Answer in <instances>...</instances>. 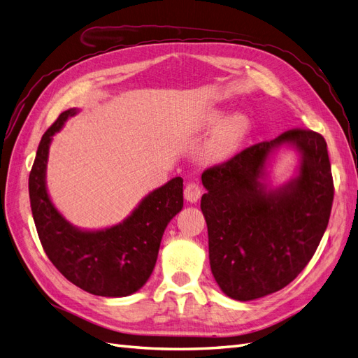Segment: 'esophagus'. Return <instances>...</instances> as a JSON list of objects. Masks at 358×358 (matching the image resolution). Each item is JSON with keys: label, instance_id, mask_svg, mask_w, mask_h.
I'll list each match as a JSON object with an SVG mask.
<instances>
[{"label": "esophagus", "instance_id": "1", "mask_svg": "<svg viewBox=\"0 0 358 358\" xmlns=\"http://www.w3.org/2000/svg\"><path fill=\"white\" fill-rule=\"evenodd\" d=\"M201 197V187L197 182H188L185 187V199L187 201L196 203Z\"/></svg>", "mask_w": 358, "mask_h": 358}]
</instances>
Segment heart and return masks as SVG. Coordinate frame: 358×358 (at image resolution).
Listing matches in <instances>:
<instances>
[{"instance_id":"obj_1","label":"heart","mask_w":358,"mask_h":358,"mask_svg":"<svg viewBox=\"0 0 358 358\" xmlns=\"http://www.w3.org/2000/svg\"><path fill=\"white\" fill-rule=\"evenodd\" d=\"M221 119L222 115L220 112H215L208 117V122L215 125ZM249 129H251V121L245 115H234L225 119L209 142L208 149H206V158L209 161H222L229 158L242 145Z\"/></svg>"}]
</instances>
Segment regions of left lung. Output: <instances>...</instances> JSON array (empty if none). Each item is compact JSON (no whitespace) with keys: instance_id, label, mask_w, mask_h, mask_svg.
I'll list each match as a JSON object with an SVG mask.
<instances>
[{"instance_id":"1","label":"left lung","mask_w":358,"mask_h":358,"mask_svg":"<svg viewBox=\"0 0 358 358\" xmlns=\"http://www.w3.org/2000/svg\"><path fill=\"white\" fill-rule=\"evenodd\" d=\"M289 143L302 154L299 176L276 192L259 179L273 147ZM201 212L209 262L227 296L248 301L282 289L315 254L330 220L334 187L324 137L292 128L206 169Z\"/></svg>"}]
</instances>
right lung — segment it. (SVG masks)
<instances>
[{
  "label": "right lung",
  "mask_w": 358,
  "mask_h": 358,
  "mask_svg": "<svg viewBox=\"0 0 358 358\" xmlns=\"http://www.w3.org/2000/svg\"><path fill=\"white\" fill-rule=\"evenodd\" d=\"M62 112L43 134L28 188L31 212L43 249L71 284L94 296L124 297L142 288L155 267L167 224L183 206V180L175 178L150 192L119 225L82 231L62 218L46 191V162L52 136L73 116Z\"/></svg>",
  "instance_id": "right-lung-1"
}]
</instances>
